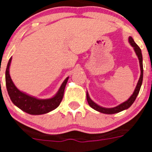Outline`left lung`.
Wrapping results in <instances>:
<instances>
[{"label":"left lung","instance_id":"8db88e82","mask_svg":"<svg viewBox=\"0 0 152 152\" xmlns=\"http://www.w3.org/2000/svg\"><path fill=\"white\" fill-rule=\"evenodd\" d=\"M129 42L130 43V45L133 47L134 50L135 52V54L138 56V58L139 60V65H140V70H141V75L140 77H139V80L137 83V85L135 87V89L134 91L133 94H132V96L129 98L128 100L126 101L123 102V103L118 105L117 107H113V108H106V107H103L99 106L98 104H96V103L93 101L90 98L89 94L87 92V100H88V104L90 105V107L91 108H93L95 110L98 111V112L102 113H105V114H114V113H117L121 112V111L125 110L126 109L129 108L132 106V104L134 103V101L136 99L137 96L139 94V91H140L141 86H142V80H143V64H142V51H141L140 48L138 46L136 43L134 42L133 39L132 38L131 36L129 37Z\"/></svg>","mask_w":152,"mask_h":152}]
</instances>
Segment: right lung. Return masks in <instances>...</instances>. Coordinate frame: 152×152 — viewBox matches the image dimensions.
Instances as JSON below:
<instances>
[{"instance_id": "1", "label": "right lung", "mask_w": 152, "mask_h": 152, "mask_svg": "<svg viewBox=\"0 0 152 152\" xmlns=\"http://www.w3.org/2000/svg\"><path fill=\"white\" fill-rule=\"evenodd\" d=\"M11 60L12 58H10L8 61L5 73V80L8 94L13 104L20 109L21 110L31 115L45 114L57 108L62 100L68 77L63 81L59 90L54 96L49 99H38L20 91L13 84L10 75V65Z\"/></svg>"}]
</instances>
